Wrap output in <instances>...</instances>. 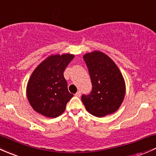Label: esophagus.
Masks as SVG:
<instances>
[{
    "mask_svg": "<svg viewBox=\"0 0 156 156\" xmlns=\"http://www.w3.org/2000/svg\"><path fill=\"white\" fill-rule=\"evenodd\" d=\"M75 96H76V97H80V96H81V91H77V92L75 94Z\"/></svg>",
    "mask_w": 156,
    "mask_h": 156,
    "instance_id": "34e87169",
    "label": "esophagus"
}]
</instances>
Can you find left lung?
Returning <instances> with one entry per match:
<instances>
[{
	"mask_svg": "<svg viewBox=\"0 0 156 156\" xmlns=\"http://www.w3.org/2000/svg\"><path fill=\"white\" fill-rule=\"evenodd\" d=\"M89 69L92 90L82 95L86 110L97 117L115 113L124 100L126 83L115 62L100 51L83 55Z\"/></svg>",
	"mask_w": 156,
	"mask_h": 156,
	"instance_id": "obj_1",
	"label": "left lung"
}]
</instances>
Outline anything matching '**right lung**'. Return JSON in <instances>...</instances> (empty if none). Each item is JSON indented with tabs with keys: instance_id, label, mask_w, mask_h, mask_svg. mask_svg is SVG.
<instances>
[{
	"instance_id": "obj_1",
	"label": "right lung",
	"mask_w": 156,
	"mask_h": 156,
	"mask_svg": "<svg viewBox=\"0 0 156 156\" xmlns=\"http://www.w3.org/2000/svg\"><path fill=\"white\" fill-rule=\"evenodd\" d=\"M71 54L52 55L35 68L27 85V98L38 113L55 118L65 112L73 94L67 89L64 71L73 60Z\"/></svg>"
}]
</instances>
